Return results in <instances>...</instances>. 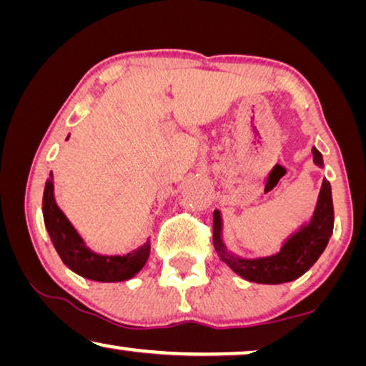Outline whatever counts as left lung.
<instances>
[{"label": "left lung", "mask_w": 366, "mask_h": 366, "mask_svg": "<svg viewBox=\"0 0 366 366\" xmlns=\"http://www.w3.org/2000/svg\"><path fill=\"white\" fill-rule=\"evenodd\" d=\"M312 161L317 167H324L322 154L316 147L312 148ZM332 229V190L327 179L322 181L311 217L288 234L270 256L242 257L234 254L224 242L222 212L218 208L213 212V242L218 257L241 278L262 285H280L306 274L327 247Z\"/></svg>", "instance_id": "1"}]
</instances>
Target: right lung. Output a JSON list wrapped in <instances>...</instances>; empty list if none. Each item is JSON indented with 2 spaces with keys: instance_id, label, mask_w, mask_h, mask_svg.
<instances>
[{
  "instance_id": "1",
  "label": "right lung",
  "mask_w": 366,
  "mask_h": 366,
  "mask_svg": "<svg viewBox=\"0 0 366 366\" xmlns=\"http://www.w3.org/2000/svg\"><path fill=\"white\" fill-rule=\"evenodd\" d=\"M68 138L69 135L66 140ZM42 212L45 228L58 256L69 270L83 278L102 283L125 282L135 277L148 262L152 252L149 239L127 254H99L92 251L56 204L54 172H50V177L45 182Z\"/></svg>"
}]
</instances>
